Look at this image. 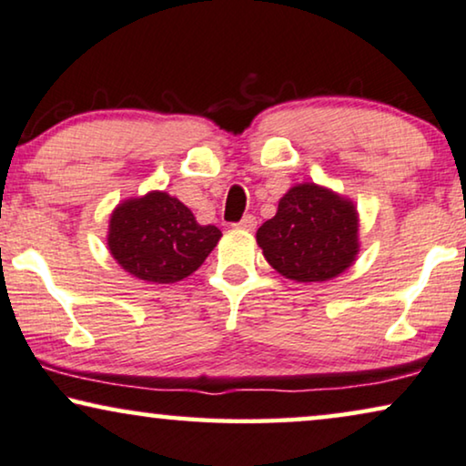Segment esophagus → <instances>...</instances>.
I'll return each mask as SVG.
<instances>
[{"instance_id": "obj_1", "label": "esophagus", "mask_w": 466, "mask_h": 466, "mask_svg": "<svg viewBox=\"0 0 466 466\" xmlns=\"http://www.w3.org/2000/svg\"><path fill=\"white\" fill-rule=\"evenodd\" d=\"M235 227L244 228V231H254V228H257V218H254L252 214H246L244 218H241Z\"/></svg>"}]
</instances>
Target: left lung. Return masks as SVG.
I'll use <instances>...</instances> for the list:
<instances>
[{"label":"left lung","instance_id":"left-lung-1","mask_svg":"<svg viewBox=\"0 0 466 466\" xmlns=\"http://www.w3.org/2000/svg\"><path fill=\"white\" fill-rule=\"evenodd\" d=\"M257 241L273 269L295 282H327L359 254V212L333 190L305 182L292 187L263 222Z\"/></svg>","mask_w":466,"mask_h":466}]
</instances>
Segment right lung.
<instances>
[{
    "mask_svg": "<svg viewBox=\"0 0 466 466\" xmlns=\"http://www.w3.org/2000/svg\"><path fill=\"white\" fill-rule=\"evenodd\" d=\"M220 238V228L199 225L180 199L150 190L118 203L110 216L107 248L133 278L174 284L199 269Z\"/></svg>",
    "mask_w": 466,
    "mask_h": 466,
    "instance_id": "obj_1",
    "label": "right lung"
}]
</instances>
